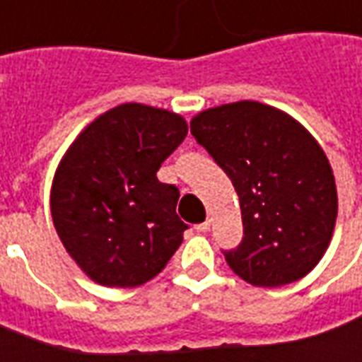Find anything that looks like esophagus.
<instances>
[{
	"instance_id": "34e87169",
	"label": "esophagus",
	"mask_w": 362,
	"mask_h": 362,
	"mask_svg": "<svg viewBox=\"0 0 362 362\" xmlns=\"http://www.w3.org/2000/svg\"><path fill=\"white\" fill-rule=\"evenodd\" d=\"M197 230H199V233H206V230H211V218H206L205 223L197 224Z\"/></svg>"
}]
</instances>
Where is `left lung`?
<instances>
[{"label":"left lung","mask_w":362,"mask_h":362,"mask_svg":"<svg viewBox=\"0 0 362 362\" xmlns=\"http://www.w3.org/2000/svg\"><path fill=\"white\" fill-rule=\"evenodd\" d=\"M191 134L238 193L244 236L223 250L230 270L260 288L310 274L337 218L335 177L310 132L280 110L243 100L201 112Z\"/></svg>","instance_id":"left-lung-1"}]
</instances>
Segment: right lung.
I'll return each mask as SVG.
<instances>
[{"label": "right lung", "instance_id": "obj_1", "mask_svg": "<svg viewBox=\"0 0 362 362\" xmlns=\"http://www.w3.org/2000/svg\"><path fill=\"white\" fill-rule=\"evenodd\" d=\"M187 136L181 116L122 104L96 118L54 173L51 214L72 260L102 286L136 288L156 278L189 228L179 189L157 171Z\"/></svg>", "mask_w": 362, "mask_h": 362}]
</instances>
